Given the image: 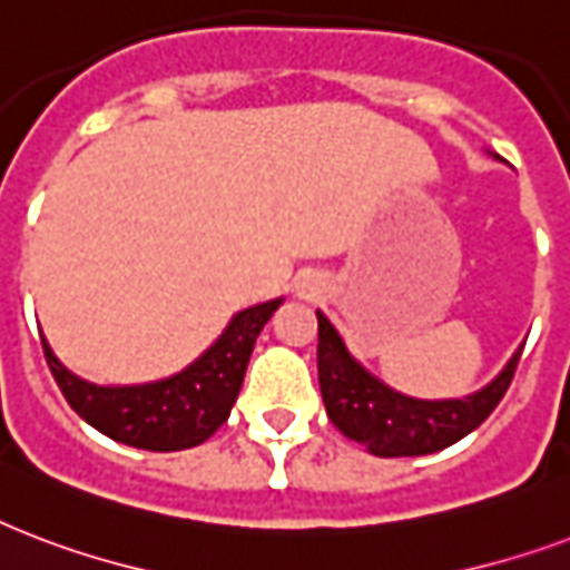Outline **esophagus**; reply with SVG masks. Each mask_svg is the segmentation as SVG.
<instances>
[{"mask_svg":"<svg viewBox=\"0 0 570 570\" xmlns=\"http://www.w3.org/2000/svg\"><path fill=\"white\" fill-rule=\"evenodd\" d=\"M299 294H303V297H312V294H315V279L303 282V285H299Z\"/></svg>","mask_w":570,"mask_h":570,"instance_id":"1","label":"esophagus"}]
</instances>
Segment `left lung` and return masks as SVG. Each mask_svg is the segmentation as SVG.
<instances>
[{"label": "left lung", "mask_w": 570, "mask_h": 570, "mask_svg": "<svg viewBox=\"0 0 570 570\" xmlns=\"http://www.w3.org/2000/svg\"><path fill=\"white\" fill-rule=\"evenodd\" d=\"M523 351V347H520ZM520 351L497 377L464 399L428 401L392 390L374 377L338 335L330 317L317 312V381L326 416L338 431L377 458H416L440 452L482 425L509 390Z\"/></svg>", "instance_id": "left-lung-1"}]
</instances>
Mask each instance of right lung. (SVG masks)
Instances as JSON below:
<instances>
[{
    "instance_id": "1",
    "label": "right lung",
    "mask_w": 570,
    "mask_h": 570,
    "mask_svg": "<svg viewBox=\"0 0 570 570\" xmlns=\"http://www.w3.org/2000/svg\"><path fill=\"white\" fill-rule=\"evenodd\" d=\"M279 306L282 297H276L237 312L205 354L163 381L100 386L70 372L47 338L43 354L70 407L100 434L148 452H180L205 443L228 419L244 386L255 338Z\"/></svg>"
}]
</instances>
